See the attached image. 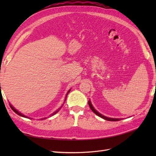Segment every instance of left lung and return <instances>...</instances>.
I'll use <instances>...</instances> for the list:
<instances>
[{"instance_id":"obj_1","label":"left lung","mask_w":156,"mask_h":156,"mask_svg":"<svg viewBox=\"0 0 156 156\" xmlns=\"http://www.w3.org/2000/svg\"><path fill=\"white\" fill-rule=\"evenodd\" d=\"M88 105H89V106H90V109L91 110L93 111V112H94V113L97 115H98V116H99V117H101V118H102V119H105V120H107V121H119L120 120V119H112V118H108V117H105V116H103V115H102L101 114H100L99 113V112H98L97 111L95 110V109L93 108V107H92V104H91V102H90V101H88Z\"/></svg>"}]
</instances>
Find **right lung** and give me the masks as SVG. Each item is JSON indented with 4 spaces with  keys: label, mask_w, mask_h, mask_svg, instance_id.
I'll use <instances>...</instances> for the list:
<instances>
[{
    "label": "right lung",
    "mask_w": 156,
    "mask_h": 156,
    "mask_svg": "<svg viewBox=\"0 0 156 156\" xmlns=\"http://www.w3.org/2000/svg\"><path fill=\"white\" fill-rule=\"evenodd\" d=\"M69 91H70V90H69V91L68 92V93H67V94H66V97H67V95H68V93H69ZM10 107H11V108H12V110L13 111H14V112H15V113H16V114H17V115H20V116H22V117H25V115H22V114L21 113V112H18L17 111H16V109H15V108L14 107H13L12 105H10ZM58 111H59V110H58L57 111H56V112H54V113H53L52 115H54V114H55V113H56V112H58Z\"/></svg>",
    "instance_id": "right-lung-1"
}]
</instances>
